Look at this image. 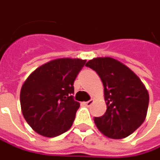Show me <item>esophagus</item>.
I'll list each match as a JSON object with an SVG mask.
<instances>
[{"label": "esophagus", "mask_w": 160, "mask_h": 160, "mask_svg": "<svg viewBox=\"0 0 160 160\" xmlns=\"http://www.w3.org/2000/svg\"><path fill=\"white\" fill-rule=\"evenodd\" d=\"M93 102H94V99H90L89 101H86V102H84V104L87 106V107H90L92 104H93Z\"/></svg>", "instance_id": "1"}]
</instances>
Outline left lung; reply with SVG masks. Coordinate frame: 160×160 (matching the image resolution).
Wrapping results in <instances>:
<instances>
[{
  "label": "left lung",
  "mask_w": 160,
  "mask_h": 160,
  "mask_svg": "<svg viewBox=\"0 0 160 160\" xmlns=\"http://www.w3.org/2000/svg\"><path fill=\"white\" fill-rule=\"evenodd\" d=\"M86 66L99 74L104 87L107 110L94 118L98 129L109 138H127L147 116L149 96L145 85L125 64L110 57L94 58Z\"/></svg>",
  "instance_id": "obj_1"
}]
</instances>
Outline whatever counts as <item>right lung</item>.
Here are the masks:
<instances>
[{"label": "right lung", "mask_w": 160, "mask_h": 160, "mask_svg": "<svg viewBox=\"0 0 160 160\" xmlns=\"http://www.w3.org/2000/svg\"><path fill=\"white\" fill-rule=\"evenodd\" d=\"M86 60L61 58L30 74L20 94L24 118L35 132L47 138L69 130L80 103L74 100L73 83Z\"/></svg>", "instance_id": "add662e5"}]
</instances>
